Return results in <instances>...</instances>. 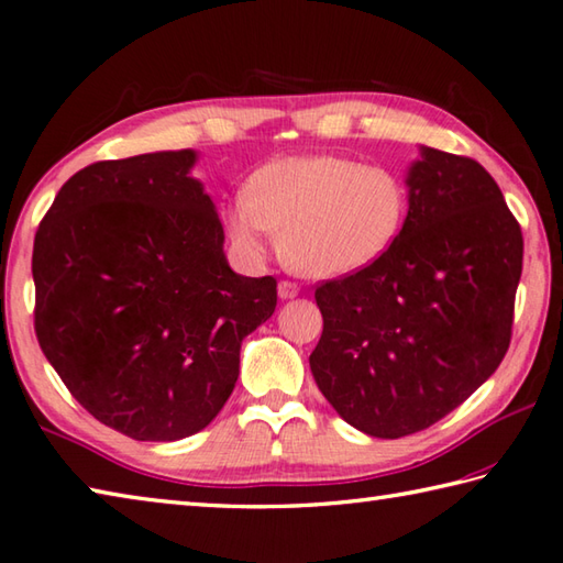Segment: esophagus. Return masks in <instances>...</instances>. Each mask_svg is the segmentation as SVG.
<instances>
[{"instance_id": "esophagus-1", "label": "esophagus", "mask_w": 563, "mask_h": 563, "mask_svg": "<svg viewBox=\"0 0 563 563\" xmlns=\"http://www.w3.org/2000/svg\"><path fill=\"white\" fill-rule=\"evenodd\" d=\"M298 292H300V285H298V283H290V280H280V283H278L280 300H292Z\"/></svg>"}]
</instances>
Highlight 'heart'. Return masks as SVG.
<instances>
[{"instance_id":"1","label":"heart","mask_w":563,"mask_h":563,"mask_svg":"<svg viewBox=\"0 0 563 563\" xmlns=\"http://www.w3.org/2000/svg\"><path fill=\"white\" fill-rule=\"evenodd\" d=\"M408 194L394 169L336 155L275 159L233 197L227 229L258 258L278 233L280 258L308 278H344L369 268L404 229Z\"/></svg>"}]
</instances>
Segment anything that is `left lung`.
<instances>
[{"label":"left lung","instance_id":"1","mask_svg":"<svg viewBox=\"0 0 563 563\" xmlns=\"http://www.w3.org/2000/svg\"><path fill=\"white\" fill-rule=\"evenodd\" d=\"M404 229L379 261L314 290L310 369L356 431L401 438L477 391L507 354L525 241L483 165L421 145Z\"/></svg>","mask_w":563,"mask_h":563}]
</instances>
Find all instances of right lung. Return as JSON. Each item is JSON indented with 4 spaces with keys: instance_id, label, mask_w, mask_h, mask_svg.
Instances as JSON below:
<instances>
[{
    "instance_id": "1",
    "label": "right lung",
    "mask_w": 563,
    "mask_h": 563,
    "mask_svg": "<svg viewBox=\"0 0 563 563\" xmlns=\"http://www.w3.org/2000/svg\"><path fill=\"white\" fill-rule=\"evenodd\" d=\"M194 150L76 172L34 239V327L76 401L135 441L207 428L239 379L241 342L278 302L231 271Z\"/></svg>"
}]
</instances>
